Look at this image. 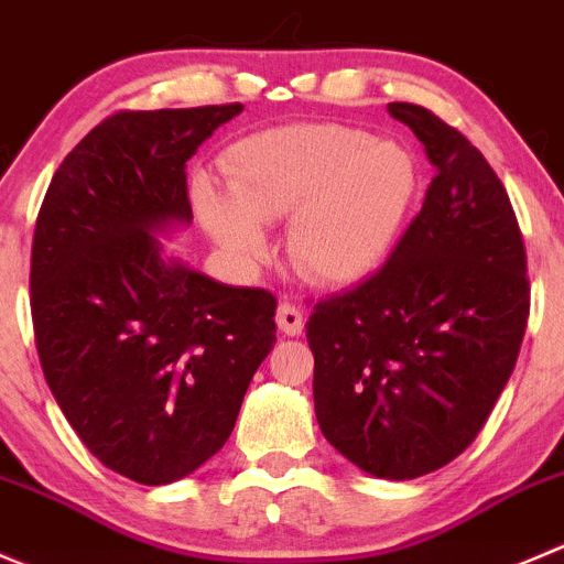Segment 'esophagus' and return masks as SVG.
<instances>
[{
	"label": "esophagus",
	"instance_id": "obj_1",
	"mask_svg": "<svg viewBox=\"0 0 564 564\" xmlns=\"http://www.w3.org/2000/svg\"><path fill=\"white\" fill-rule=\"evenodd\" d=\"M278 327H281V333H286V336H300V333L305 330V319H303V311H300V305L289 303V300H283L281 305H278Z\"/></svg>",
	"mask_w": 564,
	"mask_h": 564
}]
</instances>
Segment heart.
Masks as SVG:
<instances>
[{"mask_svg":"<svg viewBox=\"0 0 564 564\" xmlns=\"http://www.w3.org/2000/svg\"><path fill=\"white\" fill-rule=\"evenodd\" d=\"M228 187L198 178L195 209L237 259H261V223H289V256L322 283H352L391 250L415 195L413 156L371 131L305 123L248 137L228 156Z\"/></svg>","mask_w":564,"mask_h":564,"instance_id":"obj_1","label":"heart"}]
</instances>
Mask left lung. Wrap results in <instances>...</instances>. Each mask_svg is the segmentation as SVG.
<instances>
[{"label": "left lung", "instance_id": "left-lung-1", "mask_svg": "<svg viewBox=\"0 0 564 564\" xmlns=\"http://www.w3.org/2000/svg\"><path fill=\"white\" fill-rule=\"evenodd\" d=\"M435 178L380 272L305 322L319 430L380 479L438 471L505 391L529 316L527 250L505 184L438 115L388 104Z\"/></svg>", "mask_w": 564, "mask_h": 564}]
</instances>
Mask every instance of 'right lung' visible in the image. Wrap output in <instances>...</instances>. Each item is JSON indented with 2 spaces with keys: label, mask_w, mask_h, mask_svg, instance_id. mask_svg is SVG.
Returning <instances> with one entry per match:
<instances>
[{
  "label": "right lung",
  "mask_w": 564,
  "mask_h": 564,
  "mask_svg": "<svg viewBox=\"0 0 564 564\" xmlns=\"http://www.w3.org/2000/svg\"><path fill=\"white\" fill-rule=\"evenodd\" d=\"M242 104L118 112L54 173L32 242L43 375L82 444L140 485L223 449L275 344V297L165 253L187 228V162Z\"/></svg>",
  "instance_id": "right-lung-1"
}]
</instances>
